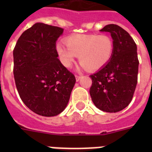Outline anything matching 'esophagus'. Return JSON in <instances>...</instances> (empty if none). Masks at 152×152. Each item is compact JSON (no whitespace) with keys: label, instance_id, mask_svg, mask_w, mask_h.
<instances>
[{"label":"esophagus","instance_id":"obj_1","mask_svg":"<svg viewBox=\"0 0 152 152\" xmlns=\"http://www.w3.org/2000/svg\"><path fill=\"white\" fill-rule=\"evenodd\" d=\"M80 75H75V78H76V81H78L79 80H80Z\"/></svg>","mask_w":152,"mask_h":152}]
</instances>
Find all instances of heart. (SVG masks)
Instances as JSON below:
<instances>
[{"label": "heart", "instance_id": "heart-1", "mask_svg": "<svg viewBox=\"0 0 152 152\" xmlns=\"http://www.w3.org/2000/svg\"><path fill=\"white\" fill-rule=\"evenodd\" d=\"M66 46L58 44L56 49L65 68H70L78 56L79 62L88 71H97L106 66L113 54L114 42L108 35L76 34L64 39Z\"/></svg>", "mask_w": 152, "mask_h": 152}]
</instances>
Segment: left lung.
Segmentation results:
<instances>
[{"label":"left lung","instance_id":"1","mask_svg":"<svg viewBox=\"0 0 152 152\" xmlns=\"http://www.w3.org/2000/svg\"><path fill=\"white\" fill-rule=\"evenodd\" d=\"M100 31L111 34L113 54L106 66L90 76V94L100 110L116 113L126 108L133 97L139 64L137 46L128 32L118 25L109 24Z\"/></svg>","mask_w":152,"mask_h":152}]
</instances>
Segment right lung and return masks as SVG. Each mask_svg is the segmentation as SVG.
<instances>
[{"label": "right lung", "mask_w": 152, "mask_h": 152, "mask_svg": "<svg viewBox=\"0 0 152 152\" xmlns=\"http://www.w3.org/2000/svg\"><path fill=\"white\" fill-rule=\"evenodd\" d=\"M63 30L35 23L22 33L13 49V75L19 95L29 110L40 116L61 113L76 81L58 58L56 41Z\"/></svg>", "instance_id": "add662e5"}]
</instances>
